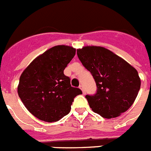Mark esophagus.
<instances>
[{
    "label": "esophagus",
    "instance_id": "1",
    "mask_svg": "<svg viewBox=\"0 0 151 151\" xmlns=\"http://www.w3.org/2000/svg\"><path fill=\"white\" fill-rule=\"evenodd\" d=\"M79 87H80V89H81V91H82V92H83V94H85L86 91H85V90H84V87H83V85H81Z\"/></svg>",
    "mask_w": 151,
    "mask_h": 151
}]
</instances>
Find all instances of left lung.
Wrapping results in <instances>:
<instances>
[{"instance_id":"1","label":"left lung","mask_w":151,"mask_h":151,"mask_svg":"<svg viewBox=\"0 0 151 151\" xmlns=\"http://www.w3.org/2000/svg\"><path fill=\"white\" fill-rule=\"evenodd\" d=\"M77 54L97 85L94 94L85 96L92 111L104 118L116 117L127 111L140 88L137 70L102 47H84Z\"/></svg>"}]
</instances>
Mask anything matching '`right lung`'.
<instances>
[{
  "label": "right lung",
  "instance_id": "right-lung-1",
  "mask_svg": "<svg viewBox=\"0 0 151 151\" xmlns=\"http://www.w3.org/2000/svg\"><path fill=\"white\" fill-rule=\"evenodd\" d=\"M74 48L51 47L35 58L21 75L17 92L26 108L37 118L54 122L68 114L81 90L71 87L64 70L73 59Z\"/></svg>",
  "mask_w": 151,
  "mask_h": 151
}]
</instances>
